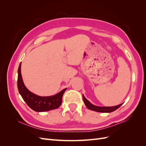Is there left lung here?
Wrapping results in <instances>:
<instances>
[{"label": "left lung", "instance_id": "8db88e82", "mask_svg": "<svg viewBox=\"0 0 146 146\" xmlns=\"http://www.w3.org/2000/svg\"><path fill=\"white\" fill-rule=\"evenodd\" d=\"M83 99L84 103H85V105L86 106V107L88 109H90L91 110H93V111H95L101 112V113L113 112L114 111H115V110H117V108H119L122 105V104H121L119 105L114 106V107H98V106L94 105L91 103H90V102L85 98V96L83 95Z\"/></svg>", "mask_w": 146, "mask_h": 146}]
</instances>
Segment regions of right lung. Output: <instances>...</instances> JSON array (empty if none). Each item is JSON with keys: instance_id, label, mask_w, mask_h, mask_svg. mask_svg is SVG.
I'll return each instance as SVG.
<instances>
[{"instance_id": "1", "label": "right lung", "mask_w": 146, "mask_h": 146, "mask_svg": "<svg viewBox=\"0 0 146 146\" xmlns=\"http://www.w3.org/2000/svg\"><path fill=\"white\" fill-rule=\"evenodd\" d=\"M21 63L18 68L17 88L19 94L29 107L35 111L42 112L58 108L62 103V98L66 88L52 96H39L30 92L24 85L21 72Z\"/></svg>"}]
</instances>
